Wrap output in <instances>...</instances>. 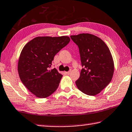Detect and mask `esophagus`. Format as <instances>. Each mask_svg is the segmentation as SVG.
<instances>
[{"label":"esophagus","instance_id":"obj_1","mask_svg":"<svg viewBox=\"0 0 132 132\" xmlns=\"http://www.w3.org/2000/svg\"><path fill=\"white\" fill-rule=\"evenodd\" d=\"M71 73V70H70V71H66L65 72V73L66 74H70V73Z\"/></svg>","mask_w":132,"mask_h":132}]
</instances>
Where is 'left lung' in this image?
<instances>
[{
    "label": "left lung",
    "instance_id": "left-lung-1",
    "mask_svg": "<svg viewBox=\"0 0 132 132\" xmlns=\"http://www.w3.org/2000/svg\"><path fill=\"white\" fill-rule=\"evenodd\" d=\"M78 46L81 64L78 89L89 95H95L110 82L114 73V62L109 48L101 39L90 34L71 35Z\"/></svg>",
    "mask_w": 132,
    "mask_h": 132
}]
</instances>
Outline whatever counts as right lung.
Instances as JSON below:
<instances>
[{"instance_id":"add662e5","label":"right lung","mask_w":132,"mask_h":132,"mask_svg":"<svg viewBox=\"0 0 132 132\" xmlns=\"http://www.w3.org/2000/svg\"><path fill=\"white\" fill-rule=\"evenodd\" d=\"M67 36L38 37L23 48L18 64L20 79L36 97L46 98L57 89L62 77L57 70H50L54 57L69 43Z\"/></svg>"}]
</instances>
